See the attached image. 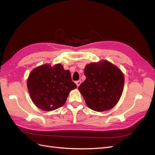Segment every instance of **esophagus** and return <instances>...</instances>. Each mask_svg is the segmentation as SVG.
Listing matches in <instances>:
<instances>
[{"instance_id":"34e87169","label":"esophagus","mask_w":155,"mask_h":155,"mask_svg":"<svg viewBox=\"0 0 155 155\" xmlns=\"http://www.w3.org/2000/svg\"><path fill=\"white\" fill-rule=\"evenodd\" d=\"M81 83V81H79H79H76V84L77 85V87H78L79 86V85H80Z\"/></svg>"}]
</instances>
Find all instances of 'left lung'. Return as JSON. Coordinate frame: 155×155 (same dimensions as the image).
Wrapping results in <instances>:
<instances>
[{
    "label": "left lung",
    "instance_id": "1",
    "mask_svg": "<svg viewBox=\"0 0 155 155\" xmlns=\"http://www.w3.org/2000/svg\"><path fill=\"white\" fill-rule=\"evenodd\" d=\"M86 79L78 89L87 106L93 110L103 112L113 108L123 92L124 74L108 61L92 63L85 68Z\"/></svg>",
    "mask_w": 155,
    "mask_h": 155
}]
</instances>
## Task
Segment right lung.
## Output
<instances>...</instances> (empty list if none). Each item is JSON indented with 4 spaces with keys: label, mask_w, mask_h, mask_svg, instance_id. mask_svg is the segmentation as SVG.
Here are the masks:
<instances>
[{
    "label": "right lung",
    "mask_w": 155,
    "mask_h": 155,
    "mask_svg": "<svg viewBox=\"0 0 155 155\" xmlns=\"http://www.w3.org/2000/svg\"><path fill=\"white\" fill-rule=\"evenodd\" d=\"M27 87L34 104L39 109L51 111L62 107L70 91L77 88L68 70L58 63L45 64L30 72Z\"/></svg>",
    "instance_id": "1"
}]
</instances>
